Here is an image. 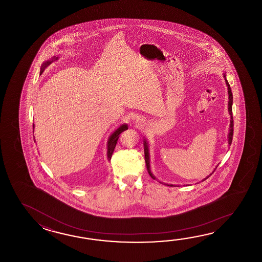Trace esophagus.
Returning a JSON list of instances; mask_svg holds the SVG:
<instances>
[{
	"label": "esophagus",
	"instance_id": "obj_1",
	"mask_svg": "<svg viewBox=\"0 0 262 262\" xmlns=\"http://www.w3.org/2000/svg\"><path fill=\"white\" fill-rule=\"evenodd\" d=\"M136 121H137V123H143L144 119H143L142 117H140V116H139V117H137Z\"/></svg>",
	"mask_w": 262,
	"mask_h": 262
}]
</instances>
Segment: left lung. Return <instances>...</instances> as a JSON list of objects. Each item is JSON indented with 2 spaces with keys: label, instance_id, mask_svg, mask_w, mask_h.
<instances>
[{
  "label": "left lung",
  "instance_id": "8db88e82",
  "mask_svg": "<svg viewBox=\"0 0 262 262\" xmlns=\"http://www.w3.org/2000/svg\"><path fill=\"white\" fill-rule=\"evenodd\" d=\"M224 78H225V80H226V84H227V86H228V112H229V115H230V125H229V133H228V144H231V142H232V137H233V117H232V102H233V96H232V93H231V89H230V86H229V84H228V80H227V78H226V75L224 74ZM144 155H145V162H146V167H147V169H148V172L150 174V177L154 179V180H156V177H155V175L151 173L150 171V152H149V145H148V142H147V140L144 139ZM213 173V172H212ZM212 174H210V175H212ZM210 176H208L207 178H209ZM207 178L204 179V180H202V181H205ZM159 183H161V182H159ZM162 184V183H161ZM168 186H173V184H167Z\"/></svg>",
  "mask_w": 262,
  "mask_h": 262
}]
</instances>
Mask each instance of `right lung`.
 <instances>
[{
  "label": "right lung",
  "mask_w": 262,
  "mask_h": 262,
  "mask_svg": "<svg viewBox=\"0 0 262 262\" xmlns=\"http://www.w3.org/2000/svg\"><path fill=\"white\" fill-rule=\"evenodd\" d=\"M56 60H58V57H55L54 56V58H52L50 61H45L44 63L42 64V67H41V70H40V75L43 73V71L45 70V68L48 67V66H50V63L52 62L53 61H56ZM34 128V126H33ZM126 129H128V126H127V124H122L119 128L116 129L113 133L110 136V138H108V140H107V159H108V161L112 159V154H113V150L115 149V146L117 144L118 139H119V137H120V134L123 132L124 130H126Z\"/></svg>",
  "instance_id": "right-lung-1"
}]
</instances>
